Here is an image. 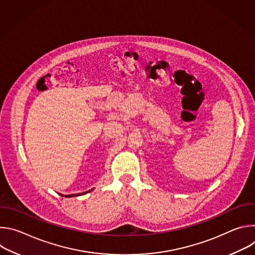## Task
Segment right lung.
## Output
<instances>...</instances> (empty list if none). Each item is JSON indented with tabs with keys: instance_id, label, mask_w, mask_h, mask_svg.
I'll list each match as a JSON object with an SVG mask.
<instances>
[{
	"instance_id": "add662e5",
	"label": "right lung",
	"mask_w": 255,
	"mask_h": 255,
	"mask_svg": "<svg viewBox=\"0 0 255 255\" xmlns=\"http://www.w3.org/2000/svg\"><path fill=\"white\" fill-rule=\"evenodd\" d=\"M94 189H92V190H90V191H87V192H85V193H81V194H77V195H65V196H63L62 194H59L60 196H62V197H65V198H70V197H75V196H82V195H85V194H88V193H90V192H92Z\"/></svg>"
}]
</instances>
